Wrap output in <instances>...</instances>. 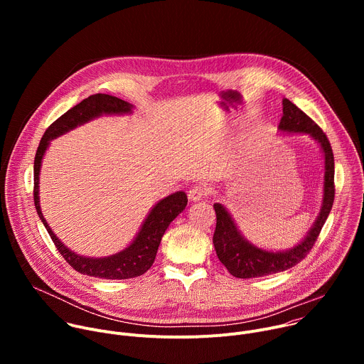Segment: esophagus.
<instances>
[{"label": "esophagus", "mask_w": 364, "mask_h": 364, "mask_svg": "<svg viewBox=\"0 0 364 364\" xmlns=\"http://www.w3.org/2000/svg\"><path fill=\"white\" fill-rule=\"evenodd\" d=\"M207 193H209V190H207L205 187L203 186H194L190 188L188 191V200L190 201H198L201 198H204L207 196Z\"/></svg>", "instance_id": "34e87169"}]
</instances>
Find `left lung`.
<instances>
[{
  "mask_svg": "<svg viewBox=\"0 0 364 364\" xmlns=\"http://www.w3.org/2000/svg\"><path fill=\"white\" fill-rule=\"evenodd\" d=\"M282 105L284 115L281 118L278 128L285 132L309 134L320 142L324 151L326 174L323 207L314 228L309 230L308 236L298 246L288 252H267L255 247L247 240H245L225 207L219 203H215L213 207L216 212V230L213 235V245L219 261L236 278L247 279L271 275L287 271L299 264L316 245V240L320 236V232L331 212V207L334 203V154L327 135L313 119L306 114H304L298 107H295L289 99H284Z\"/></svg>",
  "mask_w": 364,
  "mask_h": 364,
  "instance_id": "obj_1",
  "label": "left lung"
}]
</instances>
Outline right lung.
I'll use <instances>...</instances> for the list:
<instances>
[{
    "label": "right lung",
    "instance_id": "obj_1",
    "mask_svg": "<svg viewBox=\"0 0 364 364\" xmlns=\"http://www.w3.org/2000/svg\"><path fill=\"white\" fill-rule=\"evenodd\" d=\"M127 112H131V105L128 102L117 96H111L105 93L90 95L89 97L77 103L76 107L69 109L66 114H63L60 118H58L46 129L34 159V190H33L34 205L51 240H53L55 246L58 247L60 255L65 257V261L75 271L83 275L102 278V279L135 278L145 274L151 268V265L154 264L155 255H157L161 237L166 233L168 225L184 210V207L187 205L186 193L177 191L155 204L154 209L145 219L138 236L125 250L108 257L93 259V257L77 256L73 252H70L55 236V233L51 232V229L46 223L40 210V203H38V174H40L43 155L48 146L50 139H53L102 114H127Z\"/></svg>",
    "mask_w": 364,
    "mask_h": 364
}]
</instances>
